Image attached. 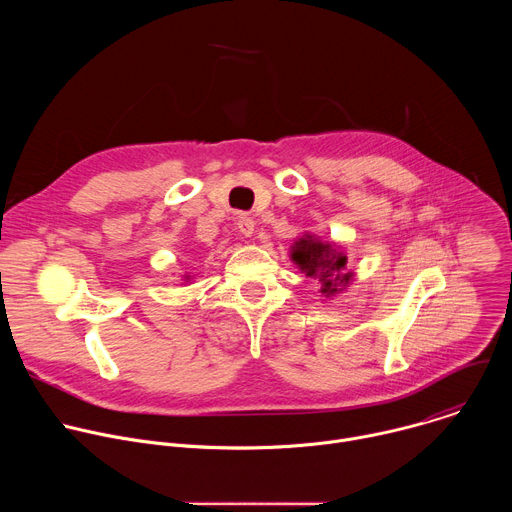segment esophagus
I'll return each mask as SVG.
<instances>
[{"mask_svg": "<svg viewBox=\"0 0 512 512\" xmlns=\"http://www.w3.org/2000/svg\"><path fill=\"white\" fill-rule=\"evenodd\" d=\"M239 231L245 235V237H251L253 231H255V221L249 216V214H241L239 216Z\"/></svg>", "mask_w": 512, "mask_h": 512, "instance_id": "esophagus-1", "label": "esophagus"}]
</instances>
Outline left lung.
Returning a JSON list of instances; mask_svg holds the SVG:
<instances>
[{"mask_svg": "<svg viewBox=\"0 0 512 512\" xmlns=\"http://www.w3.org/2000/svg\"><path fill=\"white\" fill-rule=\"evenodd\" d=\"M291 259L300 265L308 277L322 283L320 291L324 296H334L340 285L348 283L350 279V273H344L346 255L338 253V249L330 243H322L312 237L300 239L294 253H291Z\"/></svg>", "mask_w": 512, "mask_h": 512, "instance_id": "left-lung-1", "label": "left lung"}]
</instances>
